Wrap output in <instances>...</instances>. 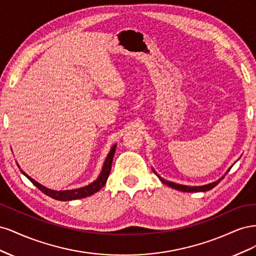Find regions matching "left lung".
Instances as JSON below:
<instances>
[{"instance_id": "8db88e82", "label": "left lung", "mask_w": 256, "mask_h": 256, "mask_svg": "<svg viewBox=\"0 0 256 256\" xmlns=\"http://www.w3.org/2000/svg\"><path fill=\"white\" fill-rule=\"evenodd\" d=\"M232 168V166H230ZM152 171H154V173L156 174L158 177H159V180L164 182V184H166V186H168V187H171V188H173V189H176V190H178V191H182V192H205V191H208V190H210V189H212V188H214L216 184H218L223 178H224V176H226V174H228V172L224 174L221 178H219L218 180H216V182H210V184H204V186H196V187H191V186H184V184H175V182H168V180H164V178H161L157 173H156V171H154V170L152 168Z\"/></svg>"}]
</instances>
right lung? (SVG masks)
<instances>
[{
  "mask_svg": "<svg viewBox=\"0 0 256 256\" xmlns=\"http://www.w3.org/2000/svg\"><path fill=\"white\" fill-rule=\"evenodd\" d=\"M115 150H116V145H113L112 148L109 152V154L106 156V159L104 161V164L102 166V171L100 173L99 177L95 182H92V184H90L88 186H85V187L79 188V189H74V190H64V191H56V190H51L44 187L42 184H40V182H37L36 180H34L33 178H30L28 174H26L24 172H21L23 175H26L28 180L32 182V184L40 189L42 192H44L46 196H48L54 200H76V198H83L86 196H90L94 193L98 192L100 189H102L104 186L106 182L108 177L110 175L111 172V168H112V161H113V157L115 154ZM20 168V166H19Z\"/></svg>",
  "mask_w": 256,
  "mask_h": 256,
  "instance_id": "obj_1",
  "label": "right lung"
}]
</instances>
